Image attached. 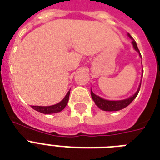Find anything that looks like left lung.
Wrapping results in <instances>:
<instances>
[{"instance_id": "1", "label": "left lung", "mask_w": 160, "mask_h": 160, "mask_svg": "<svg viewBox=\"0 0 160 160\" xmlns=\"http://www.w3.org/2000/svg\"><path fill=\"white\" fill-rule=\"evenodd\" d=\"M128 36H129V38L132 39V44H133V46H134V50L139 52V55H141L140 53H139V49H138V46H137V44L136 42H135V41L132 38V36H130L129 34H128ZM140 85H141V83L139 84V88H138V90H137V91L135 92V94H134V95H132V96H130V97L128 98V99H125V100H116V101L113 100V101H112V100H105V99H102V98H100V96L95 95V94L93 93L92 90L90 91V94H91L93 100L95 101V105H97L100 109L105 110V111H117V110L124 109V108L128 106V105L136 98L137 95H138V93H139V89H140Z\"/></svg>"}]
</instances>
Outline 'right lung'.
<instances>
[{
	"label": "right lung",
	"mask_w": 160,
	"mask_h": 160,
	"mask_svg": "<svg viewBox=\"0 0 160 160\" xmlns=\"http://www.w3.org/2000/svg\"><path fill=\"white\" fill-rule=\"evenodd\" d=\"M69 96H70V91H68L65 98L58 104L51 105V106H36V105H32L31 107L36 111L41 112V113H43V114H55V113L60 112L65 109V107L67 105L68 100H69Z\"/></svg>",
	"instance_id": "obj_1"
}]
</instances>
